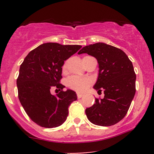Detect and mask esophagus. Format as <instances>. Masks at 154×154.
Returning a JSON list of instances; mask_svg holds the SVG:
<instances>
[{
	"label": "esophagus",
	"instance_id": "obj_1",
	"mask_svg": "<svg viewBox=\"0 0 154 154\" xmlns=\"http://www.w3.org/2000/svg\"><path fill=\"white\" fill-rule=\"evenodd\" d=\"M77 98H82V97L83 96V94H81V93H77Z\"/></svg>",
	"mask_w": 154,
	"mask_h": 154
}]
</instances>
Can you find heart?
I'll return each mask as SVG.
<instances>
[{"label":"heart","mask_w":154,"mask_h":154,"mask_svg":"<svg viewBox=\"0 0 154 154\" xmlns=\"http://www.w3.org/2000/svg\"><path fill=\"white\" fill-rule=\"evenodd\" d=\"M66 63H63L62 66L63 72L66 71ZM91 79L88 77H80L77 76H72L66 79V85L70 89L77 92H83L91 85Z\"/></svg>","instance_id":"obj_1"}]
</instances>
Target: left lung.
I'll list each match as a JSON object with an SVG mask.
<instances>
[{"label":"left lung","instance_id":"8db88e82","mask_svg":"<svg viewBox=\"0 0 154 154\" xmlns=\"http://www.w3.org/2000/svg\"><path fill=\"white\" fill-rule=\"evenodd\" d=\"M85 53L98 60L99 74L93 88L98 93L104 92V98H95L85 114L94 125L111 126L125 117L135 96L133 65L123 51L103 43L86 45L78 54Z\"/></svg>","mask_w":154,"mask_h":154}]
</instances>
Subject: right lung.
Masks as SVG:
<instances>
[{
  "instance_id": "1",
  "label": "right lung",
  "mask_w": 154,
  "mask_h": 154,
  "mask_svg": "<svg viewBox=\"0 0 154 154\" xmlns=\"http://www.w3.org/2000/svg\"><path fill=\"white\" fill-rule=\"evenodd\" d=\"M82 48L78 45H63L47 43L31 51L20 66L17 79L19 101L29 117L45 128L59 127L64 122L69 106L77 99L75 91L60 83L64 61ZM56 87V96L50 89Z\"/></svg>"
}]
</instances>
